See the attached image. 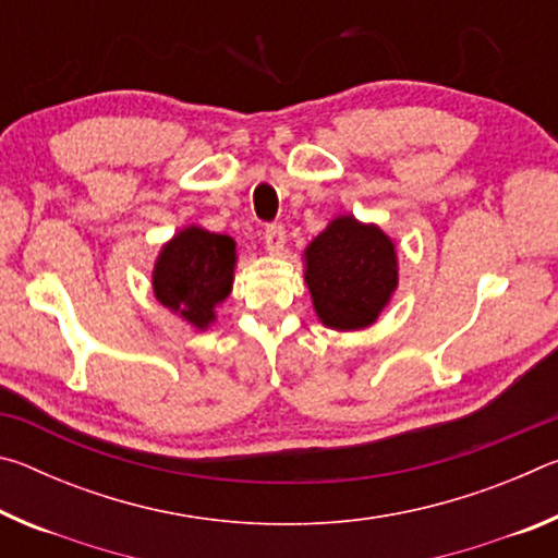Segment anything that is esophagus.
<instances>
[{"label":"esophagus","mask_w":558,"mask_h":558,"mask_svg":"<svg viewBox=\"0 0 558 558\" xmlns=\"http://www.w3.org/2000/svg\"><path fill=\"white\" fill-rule=\"evenodd\" d=\"M263 239H266V248L270 253H280L282 245H286V229H282V223H268Z\"/></svg>","instance_id":"34e87169"}]
</instances>
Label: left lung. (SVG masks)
Returning <instances> with one entry per match:
<instances>
[{"mask_svg":"<svg viewBox=\"0 0 558 558\" xmlns=\"http://www.w3.org/2000/svg\"><path fill=\"white\" fill-rule=\"evenodd\" d=\"M305 282L323 325L369 327L399 286L393 243L379 226L337 216L307 245Z\"/></svg>","mask_w":558,"mask_h":558,"instance_id":"1","label":"left lung"}]
</instances>
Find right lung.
<instances>
[{
    "instance_id": "obj_1",
    "label": "right lung",
    "mask_w": 558,
    "mask_h": 558,
    "mask_svg": "<svg viewBox=\"0 0 558 558\" xmlns=\"http://www.w3.org/2000/svg\"><path fill=\"white\" fill-rule=\"evenodd\" d=\"M235 268L231 235L189 226L169 241L155 263V295L189 325L206 329L214 307L229 298Z\"/></svg>"
}]
</instances>
